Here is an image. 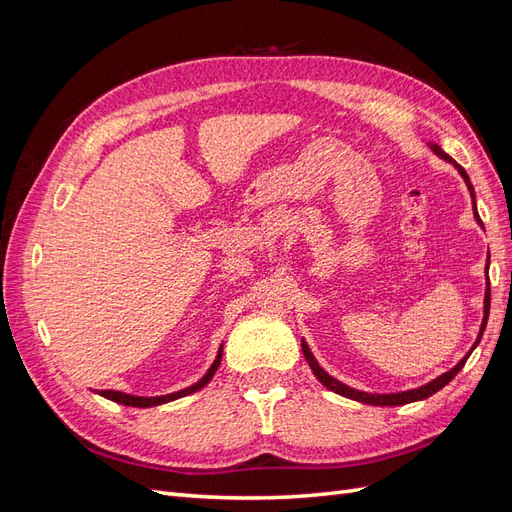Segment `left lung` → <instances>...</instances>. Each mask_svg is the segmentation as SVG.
<instances>
[{
	"instance_id": "8db88e82",
	"label": "left lung",
	"mask_w": 512,
	"mask_h": 512,
	"mask_svg": "<svg viewBox=\"0 0 512 512\" xmlns=\"http://www.w3.org/2000/svg\"><path fill=\"white\" fill-rule=\"evenodd\" d=\"M427 145H429V149H431L433 153H436V156H438L440 160H444V162H451V164L459 170V175L463 177V181H466L468 190H470V196H472L474 220H476L480 226H483V222H480V215H478V211H476V196H474L472 181H470V177H468L466 170H463V168H461V166H459L451 156H448L446 151H442V147H440L438 143H427ZM487 269H489V256H487ZM489 305H491V290H489V275H487V288H485V301H483V322H480V329H478V337H476L474 346L470 348V352H468L466 356H463V359H461L453 369H448L446 374L438 376L436 380H431V382H427V384H423V386H418V389L401 391V393H365V391H359V389H352V386H348V384H344V382H339L337 378H333L331 374H327V371H324V369L320 367V363L316 361V356L312 354V350H309V346H307L305 339H301L303 356H305V361L309 363V367H312L314 376H316L324 386H327L329 391H333V393H337V395L348 397V399H354V401H361V404H369V406H404V404H412V401H421V399L431 397L433 393H438L440 389H444V386L459 374V369H461L463 365H466L468 356H470V354H472V350L480 344V337H483V333H485L487 318H489Z\"/></svg>"
}]
</instances>
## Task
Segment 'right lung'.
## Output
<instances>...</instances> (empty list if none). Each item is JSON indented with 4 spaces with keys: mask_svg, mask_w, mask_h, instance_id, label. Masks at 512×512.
<instances>
[{
    "mask_svg": "<svg viewBox=\"0 0 512 512\" xmlns=\"http://www.w3.org/2000/svg\"><path fill=\"white\" fill-rule=\"evenodd\" d=\"M222 350H224V344H220L218 348V356H215V361L211 363V367L207 369V374L200 378L198 382H194L192 386H185V389L181 391H175V393H168V395H158V397H138V395H130V393H121V391H94L106 399L115 401V404H121V406H130V408H153V406H162V404H168V401H175L179 397H185V395H192L200 389H205V386L211 382V378L215 376V371H218L220 363H222Z\"/></svg>",
    "mask_w": 512,
    "mask_h": 512,
    "instance_id": "1",
    "label": "right lung"
}]
</instances>
